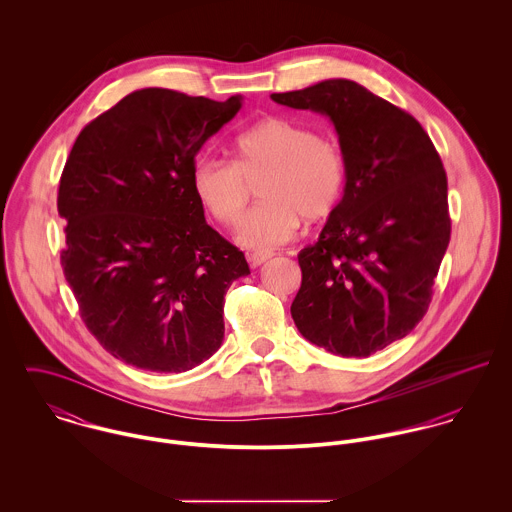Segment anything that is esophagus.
<instances>
[{
  "label": "esophagus",
  "instance_id": "esophagus-1",
  "mask_svg": "<svg viewBox=\"0 0 512 512\" xmlns=\"http://www.w3.org/2000/svg\"><path fill=\"white\" fill-rule=\"evenodd\" d=\"M272 256H274V252H252V254H248V262L256 268V266H262L264 262H268Z\"/></svg>",
  "mask_w": 512,
  "mask_h": 512
}]
</instances>
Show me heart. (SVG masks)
I'll use <instances>...</instances> for the list:
<instances>
[{
    "label": "heart",
    "instance_id": "b5f03b06",
    "mask_svg": "<svg viewBox=\"0 0 512 512\" xmlns=\"http://www.w3.org/2000/svg\"><path fill=\"white\" fill-rule=\"evenodd\" d=\"M234 159L201 155L193 163L191 183L201 205L234 226L259 179L264 203L240 222L244 246L264 250L290 242L301 217L321 220L341 203L347 165L339 147L313 130L284 118L262 120L234 138Z\"/></svg>",
    "mask_w": 512,
    "mask_h": 512
}]
</instances>
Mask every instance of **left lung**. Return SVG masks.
I'll use <instances>...</instances> for the list:
<instances>
[{
	"mask_svg": "<svg viewBox=\"0 0 512 512\" xmlns=\"http://www.w3.org/2000/svg\"><path fill=\"white\" fill-rule=\"evenodd\" d=\"M274 102L327 116L347 185L319 240L297 256L299 333L341 357H368L426 315L449 244L447 177L420 122L355 80L329 78Z\"/></svg>",
	"mask_w": 512,
	"mask_h": 512,
	"instance_id": "1",
	"label": "left lung"
}]
</instances>
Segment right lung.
<instances>
[{
  "instance_id": "obj_1",
  "label": "right lung",
  "mask_w": 512,
  "mask_h": 512,
  "mask_svg": "<svg viewBox=\"0 0 512 512\" xmlns=\"http://www.w3.org/2000/svg\"><path fill=\"white\" fill-rule=\"evenodd\" d=\"M240 108V94L142 88L74 142L57 199L61 264L88 331L126 365L185 372L222 345L224 295L250 268L207 224L191 171Z\"/></svg>"
}]
</instances>
